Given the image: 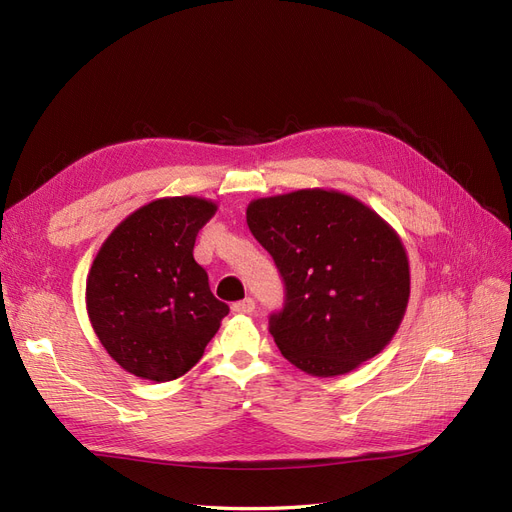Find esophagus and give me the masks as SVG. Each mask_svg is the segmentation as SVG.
<instances>
[{"label": "esophagus", "instance_id": "34e87169", "mask_svg": "<svg viewBox=\"0 0 512 512\" xmlns=\"http://www.w3.org/2000/svg\"><path fill=\"white\" fill-rule=\"evenodd\" d=\"M232 310L238 312V314H251V312H255V299L253 297H246L242 301H236V304L232 306Z\"/></svg>", "mask_w": 512, "mask_h": 512}]
</instances>
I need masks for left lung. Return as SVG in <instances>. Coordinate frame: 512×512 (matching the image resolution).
I'll return each mask as SVG.
<instances>
[{
    "label": "left lung",
    "instance_id": "8db88e82",
    "mask_svg": "<svg viewBox=\"0 0 512 512\" xmlns=\"http://www.w3.org/2000/svg\"><path fill=\"white\" fill-rule=\"evenodd\" d=\"M246 223L285 282L270 333L291 365L333 377L386 348L407 310L409 259L380 215L335 189H299L253 200Z\"/></svg>",
    "mask_w": 512,
    "mask_h": 512
}]
</instances>
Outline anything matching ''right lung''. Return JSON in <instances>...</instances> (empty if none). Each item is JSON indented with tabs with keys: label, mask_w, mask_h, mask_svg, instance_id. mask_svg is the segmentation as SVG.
<instances>
[{
	"label": "right lung",
	"mask_w": 512,
	"mask_h": 512,
	"mask_svg": "<svg viewBox=\"0 0 512 512\" xmlns=\"http://www.w3.org/2000/svg\"><path fill=\"white\" fill-rule=\"evenodd\" d=\"M217 204L160 198L128 215L103 242L86 280V308L103 348L124 371L170 382L192 369L230 308L194 259Z\"/></svg>",
	"instance_id": "1"
}]
</instances>
